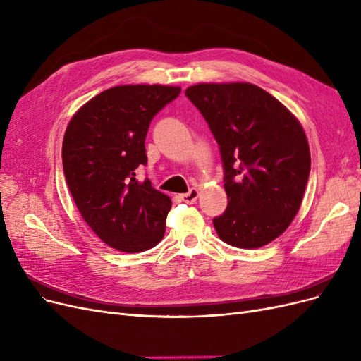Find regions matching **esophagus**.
Listing matches in <instances>:
<instances>
[{"mask_svg":"<svg viewBox=\"0 0 361 361\" xmlns=\"http://www.w3.org/2000/svg\"><path fill=\"white\" fill-rule=\"evenodd\" d=\"M197 199H199V190L197 188H191L187 194L180 195V200L185 202V203H188V204L194 203Z\"/></svg>","mask_w":361,"mask_h":361,"instance_id":"34e87169","label":"esophagus"}]
</instances>
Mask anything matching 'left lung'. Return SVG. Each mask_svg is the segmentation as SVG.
<instances>
[{
  "instance_id": "left-lung-1",
  "label": "left lung",
  "mask_w": 361,
  "mask_h": 361,
  "mask_svg": "<svg viewBox=\"0 0 361 361\" xmlns=\"http://www.w3.org/2000/svg\"><path fill=\"white\" fill-rule=\"evenodd\" d=\"M185 96L220 147L228 203L212 220L218 236L239 248L274 241L297 215L309 180L310 150L302 126L255 84H197Z\"/></svg>"
}]
</instances>
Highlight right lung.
<instances>
[{
    "label": "right lung",
    "mask_w": 361,
    "mask_h": 361,
    "mask_svg": "<svg viewBox=\"0 0 361 361\" xmlns=\"http://www.w3.org/2000/svg\"><path fill=\"white\" fill-rule=\"evenodd\" d=\"M179 94L180 87H113L87 102L64 134L63 170L75 204L92 231L118 251L149 250L166 232L170 197L135 173L147 164L152 118Z\"/></svg>",
    "instance_id": "obj_1"
}]
</instances>
